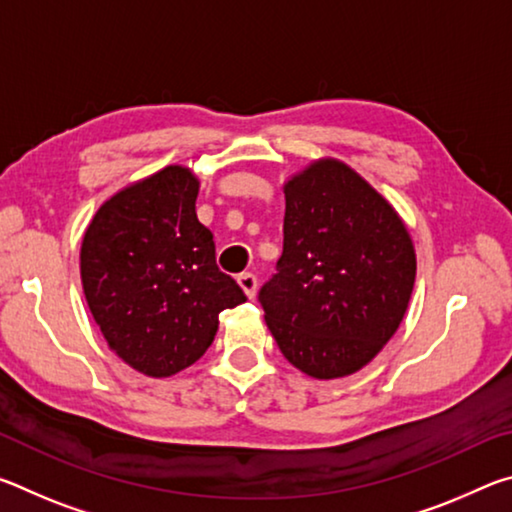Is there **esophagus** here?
Segmentation results:
<instances>
[{
    "instance_id": "34e87169",
    "label": "esophagus",
    "mask_w": 512,
    "mask_h": 512,
    "mask_svg": "<svg viewBox=\"0 0 512 512\" xmlns=\"http://www.w3.org/2000/svg\"><path fill=\"white\" fill-rule=\"evenodd\" d=\"M237 282H239V287L244 289V293H246L248 298H255V291H257V275L255 273H250V271L239 273Z\"/></svg>"
}]
</instances>
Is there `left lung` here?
<instances>
[{"label": "left lung", "mask_w": 512, "mask_h": 512, "mask_svg": "<svg viewBox=\"0 0 512 512\" xmlns=\"http://www.w3.org/2000/svg\"><path fill=\"white\" fill-rule=\"evenodd\" d=\"M284 244L257 293L266 325L298 370L352 375L400 327L415 253L395 210L341 162L323 160L284 187Z\"/></svg>", "instance_id": "left-lung-1"}]
</instances>
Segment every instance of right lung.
<instances>
[{
    "instance_id": "right-lung-1",
    "label": "right lung",
    "mask_w": 512,
    "mask_h": 512,
    "mask_svg": "<svg viewBox=\"0 0 512 512\" xmlns=\"http://www.w3.org/2000/svg\"><path fill=\"white\" fill-rule=\"evenodd\" d=\"M196 196L192 171L167 167L112 196L83 237L92 316L110 348L149 377L192 366L212 345L221 311L246 302L216 266Z\"/></svg>"
}]
</instances>
